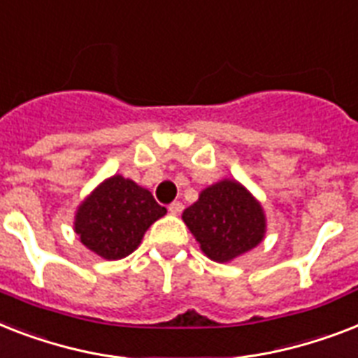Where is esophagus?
<instances>
[{
  "label": "esophagus",
  "mask_w": 358,
  "mask_h": 358,
  "mask_svg": "<svg viewBox=\"0 0 358 358\" xmlns=\"http://www.w3.org/2000/svg\"><path fill=\"white\" fill-rule=\"evenodd\" d=\"M182 208H185V205H182L181 201H173L168 207V210H170V214H173V216H177V214H181L182 213Z\"/></svg>",
  "instance_id": "34e87169"
}]
</instances>
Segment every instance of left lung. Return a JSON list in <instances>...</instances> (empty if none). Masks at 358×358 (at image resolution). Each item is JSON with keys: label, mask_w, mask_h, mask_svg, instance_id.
I'll return each mask as SVG.
<instances>
[{"label": "left lung", "mask_w": 358, "mask_h": 358, "mask_svg": "<svg viewBox=\"0 0 358 358\" xmlns=\"http://www.w3.org/2000/svg\"><path fill=\"white\" fill-rule=\"evenodd\" d=\"M182 220L210 260L229 262L262 242L266 216L260 203L240 182L224 179L199 194Z\"/></svg>", "instance_id": "obj_1"}]
</instances>
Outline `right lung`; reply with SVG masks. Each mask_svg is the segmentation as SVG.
<instances>
[{"instance_id": "add662e5", "label": "right lung", "mask_w": 358, "mask_h": 358, "mask_svg": "<svg viewBox=\"0 0 358 358\" xmlns=\"http://www.w3.org/2000/svg\"><path fill=\"white\" fill-rule=\"evenodd\" d=\"M161 207L150 190L131 179H105L76 213V233L88 250L107 260L131 255L153 222L162 218Z\"/></svg>"}]
</instances>
